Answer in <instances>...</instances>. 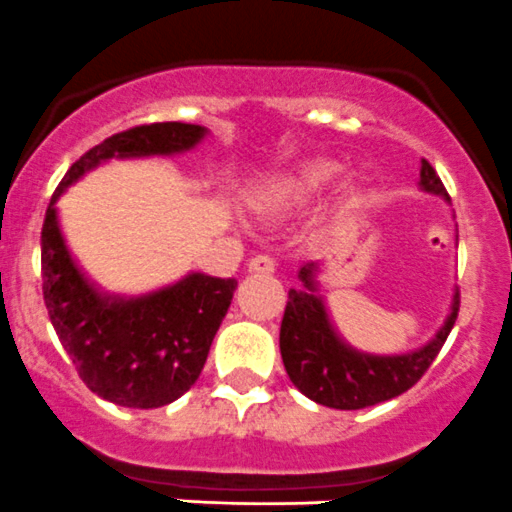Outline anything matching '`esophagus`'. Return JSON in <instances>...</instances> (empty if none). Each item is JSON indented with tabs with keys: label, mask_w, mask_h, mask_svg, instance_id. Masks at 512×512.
Masks as SVG:
<instances>
[{
	"label": "esophagus",
	"mask_w": 512,
	"mask_h": 512,
	"mask_svg": "<svg viewBox=\"0 0 512 512\" xmlns=\"http://www.w3.org/2000/svg\"><path fill=\"white\" fill-rule=\"evenodd\" d=\"M276 271V261L271 259V256H266V253H261V256H253L251 261H248V274L253 276H269Z\"/></svg>",
	"instance_id": "1"
}]
</instances>
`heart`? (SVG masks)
<instances>
[{
  "label": "heart",
  "mask_w": 512,
  "mask_h": 512,
  "mask_svg": "<svg viewBox=\"0 0 512 512\" xmlns=\"http://www.w3.org/2000/svg\"><path fill=\"white\" fill-rule=\"evenodd\" d=\"M339 173H342V165L334 163V160H311L294 173H286L264 183L259 191L253 193V203L266 213L286 211V208H294L316 196L321 188L337 180Z\"/></svg>",
  "instance_id": "b5f03b06"
}]
</instances>
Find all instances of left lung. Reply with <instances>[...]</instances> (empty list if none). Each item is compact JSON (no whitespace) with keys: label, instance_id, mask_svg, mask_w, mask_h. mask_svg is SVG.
<instances>
[{"label":"left lung","instance_id":"left-lung-1","mask_svg":"<svg viewBox=\"0 0 512 512\" xmlns=\"http://www.w3.org/2000/svg\"><path fill=\"white\" fill-rule=\"evenodd\" d=\"M420 188L450 201L440 175L425 158L420 168ZM319 266L316 261L301 266V289L289 291L281 319V359L294 387L319 405L334 410H364L415 387L435 362L447 334L455 326L460 294L455 291L450 316L425 347L407 354L379 357L357 352L337 334L319 294Z\"/></svg>","mask_w":512,"mask_h":512}]
</instances>
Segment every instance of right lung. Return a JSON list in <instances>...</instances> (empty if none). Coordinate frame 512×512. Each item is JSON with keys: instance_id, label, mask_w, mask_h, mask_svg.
<instances>
[{"instance_id": "1", "label": "right lung", "mask_w": 512, "mask_h": 512, "mask_svg": "<svg viewBox=\"0 0 512 512\" xmlns=\"http://www.w3.org/2000/svg\"><path fill=\"white\" fill-rule=\"evenodd\" d=\"M206 128L153 123L123 130L87 150L60 180L42 223V294L47 314L77 374L97 397L153 410L196 384L231 306L236 279L188 274L145 296H110L77 269L57 223V198L110 158L175 155L196 148Z\"/></svg>"}]
</instances>
